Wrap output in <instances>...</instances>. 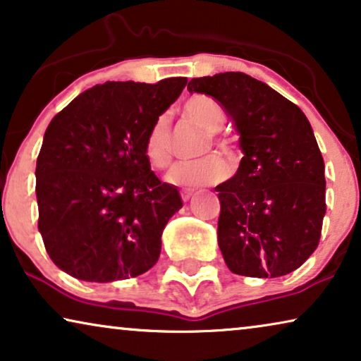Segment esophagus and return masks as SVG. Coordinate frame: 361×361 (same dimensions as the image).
Masks as SVG:
<instances>
[{
	"label": "esophagus",
	"instance_id": "esophagus-1",
	"mask_svg": "<svg viewBox=\"0 0 361 361\" xmlns=\"http://www.w3.org/2000/svg\"><path fill=\"white\" fill-rule=\"evenodd\" d=\"M192 194H194V192H192V190H182L180 192V197H182V200H184V202H189L190 200V197H192Z\"/></svg>",
	"mask_w": 361,
	"mask_h": 361
}]
</instances>
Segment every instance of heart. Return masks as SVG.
Segmentation results:
<instances>
[{"label":"heart","mask_w":361,"mask_h":361,"mask_svg":"<svg viewBox=\"0 0 361 361\" xmlns=\"http://www.w3.org/2000/svg\"><path fill=\"white\" fill-rule=\"evenodd\" d=\"M184 116L197 125L200 130L207 133V140L202 154L209 152L210 146L225 156H231V149L228 142L216 137V133L221 130L225 123V115L219 102L207 95H194L184 103ZM145 154L147 161L157 169H164L169 166L172 159V137L171 126L166 115L157 116L152 123L145 137ZM226 177V166L219 157L207 156L204 159L194 162H182L176 164L167 172L166 180L169 184L179 187H202L216 184Z\"/></svg>","instance_id":"heart-1"}]
</instances>
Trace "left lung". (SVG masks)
<instances>
[{
    "instance_id": "8db88e82",
    "label": "left lung",
    "mask_w": 361,
    "mask_h": 361,
    "mask_svg": "<svg viewBox=\"0 0 361 361\" xmlns=\"http://www.w3.org/2000/svg\"><path fill=\"white\" fill-rule=\"evenodd\" d=\"M190 93L214 97L235 123L243 157L216 185L219 246L231 273L279 278L317 248L325 164L302 110L243 72L192 78Z\"/></svg>"
}]
</instances>
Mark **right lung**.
Instances as JSON below:
<instances>
[{
	"instance_id": "right-lung-1",
	"label": "right lung",
	"mask_w": 361,
	"mask_h": 361,
	"mask_svg": "<svg viewBox=\"0 0 361 361\" xmlns=\"http://www.w3.org/2000/svg\"><path fill=\"white\" fill-rule=\"evenodd\" d=\"M185 83L106 82L49 123L36 164L39 231L54 264L72 278L130 279L159 259L162 231L182 199L151 171L145 137Z\"/></svg>"
}]
</instances>
